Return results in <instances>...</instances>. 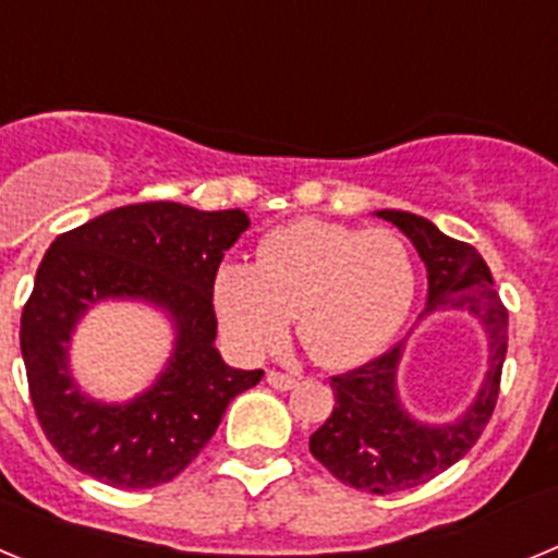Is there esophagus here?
Returning a JSON list of instances; mask_svg holds the SVG:
<instances>
[{"instance_id": "34e87169", "label": "esophagus", "mask_w": 558, "mask_h": 558, "mask_svg": "<svg viewBox=\"0 0 558 558\" xmlns=\"http://www.w3.org/2000/svg\"><path fill=\"white\" fill-rule=\"evenodd\" d=\"M268 383L276 388V391H290V388L299 386V377L284 372H268Z\"/></svg>"}]
</instances>
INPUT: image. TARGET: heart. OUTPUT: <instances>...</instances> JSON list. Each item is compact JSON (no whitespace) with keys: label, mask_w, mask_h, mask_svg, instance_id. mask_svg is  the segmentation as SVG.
I'll use <instances>...</instances> for the list:
<instances>
[{"label":"heart","mask_w":558,"mask_h":558,"mask_svg":"<svg viewBox=\"0 0 558 558\" xmlns=\"http://www.w3.org/2000/svg\"><path fill=\"white\" fill-rule=\"evenodd\" d=\"M413 290V256L397 231L299 220L265 236L254 268H220L211 295L220 327L248 357L282 347L295 315L315 363L352 368L391 343Z\"/></svg>","instance_id":"heart-1"}]
</instances>
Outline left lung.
Instances as JSON below:
<instances>
[{
    "label": "left lung",
    "instance_id": "1",
    "mask_svg": "<svg viewBox=\"0 0 558 558\" xmlns=\"http://www.w3.org/2000/svg\"><path fill=\"white\" fill-rule=\"evenodd\" d=\"M377 218L397 226L416 245L427 268V307L466 310L483 324L489 338V368L475 402L452 425H425L402 408L397 368L402 347L368 360L347 374H335V408L310 436V452L352 489L391 495L450 470L475 447L489 425L500 393V374L509 349V310L502 307L489 265L470 243L441 234L430 220L411 211L383 209Z\"/></svg>",
    "mask_w": 558,
    "mask_h": 558
}]
</instances>
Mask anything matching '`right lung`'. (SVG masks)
<instances>
[{"label":"right lung","instance_id":"obj_1","mask_svg":"<svg viewBox=\"0 0 558 558\" xmlns=\"http://www.w3.org/2000/svg\"><path fill=\"white\" fill-rule=\"evenodd\" d=\"M248 229L240 209L172 201L111 209L49 245L22 313V357L38 425L58 456L117 489H153L198 458L236 393L263 368L226 366L215 349L211 288ZM102 298H140L171 315L177 347L145 395L122 407L86 398L68 372L74 324Z\"/></svg>","mask_w":558,"mask_h":558}]
</instances>
